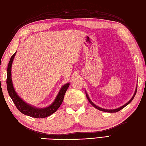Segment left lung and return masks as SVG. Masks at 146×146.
<instances>
[{
  "label": "left lung",
  "instance_id": "8db88e82",
  "mask_svg": "<svg viewBox=\"0 0 146 146\" xmlns=\"http://www.w3.org/2000/svg\"><path fill=\"white\" fill-rule=\"evenodd\" d=\"M137 86H136V88H135V90L134 94V95H133L132 97L131 98V100H130L128 102H127V103H126L125 104L122 105V107H119V108H115V109H105V108H101V107H98L97 105H96L95 104L93 103V102H92V100H90V98H89V97H88V94H87V93H86V91H85V93H86V98H87L88 100L89 101L90 103L91 104V105H92V106H94L95 108H97V109L99 110H101V111H106V112H109V113H114V112H117V111H120V110H122V108H123L125 107H126L127 105L128 104H129L130 103H131V102L132 101L133 99H134V97H135V94H136V92H137Z\"/></svg>",
  "mask_w": 146,
  "mask_h": 146
}]
</instances>
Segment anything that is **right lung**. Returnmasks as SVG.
Wrapping results in <instances>:
<instances>
[{"instance_id": "obj_1", "label": "right lung", "mask_w": 146, "mask_h": 146, "mask_svg": "<svg viewBox=\"0 0 146 146\" xmlns=\"http://www.w3.org/2000/svg\"><path fill=\"white\" fill-rule=\"evenodd\" d=\"M15 54H16V52H15V53L11 56L7 66V82H6V83H7V88L9 96L11 97V99L12 101H13L17 109L19 110L22 113L31 117L38 118V119L45 118L51 115V114L54 113L55 111L58 109L59 107H60V105L62 104V102H63V100L64 99L65 93H66L67 89L69 87L70 83H67L63 86H62V87L58 92L56 97L54 99V102H52L49 106L47 107L38 108L26 103L25 101H24L23 99L18 95L17 92H15L13 86V83H12V62H13Z\"/></svg>"}]
</instances>
